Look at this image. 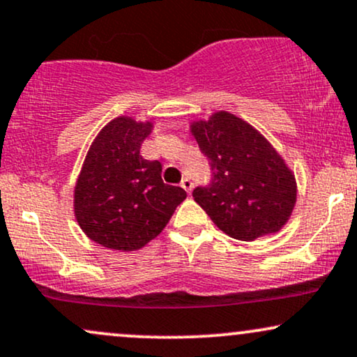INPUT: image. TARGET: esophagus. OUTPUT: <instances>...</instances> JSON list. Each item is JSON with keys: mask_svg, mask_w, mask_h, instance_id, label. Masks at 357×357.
<instances>
[{"mask_svg": "<svg viewBox=\"0 0 357 357\" xmlns=\"http://www.w3.org/2000/svg\"><path fill=\"white\" fill-rule=\"evenodd\" d=\"M181 188L186 192H191V190H192V181L190 178H184L183 181H181Z\"/></svg>", "mask_w": 357, "mask_h": 357, "instance_id": "1", "label": "esophagus"}]
</instances>
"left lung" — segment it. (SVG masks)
<instances>
[{
    "instance_id": "obj_1",
    "label": "left lung",
    "mask_w": 357,
    "mask_h": 357,
    "mask_svg": "<svg viewBox=\"0 0 357 357\" xmlns=\"http://www.w3.org/2000/svg\"><path fill=\"white\" fill-rule=\"evenodd\" d=\"M190 132L213 169L209 188L192 197L222 233L255 241L281 231L298 199L294 171L252 124L216 111L190 123Z\"/></svg>"
}]
</instances>
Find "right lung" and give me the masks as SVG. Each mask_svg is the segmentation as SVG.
<instances>
[{"instance_id": "add662e5", "label": "right lung", "mask_w": 357, "mask_h": 357, "mask_svg": "<svg viewBox=\"0 0 357 357\" xmlns=\"http://www.w3.org/2000/svg\"><path fill=\"white\" fill-rule=\"evenodd\" d=\"M153 121L118 116L89 146L73 192V211L91 241L114 251H137L165 229L186 199L183 188L161 179V162L139 154Z\"/></svg>"}]
</instances>
